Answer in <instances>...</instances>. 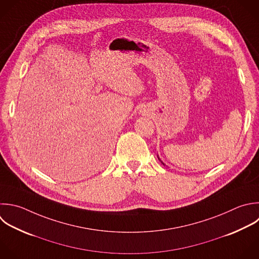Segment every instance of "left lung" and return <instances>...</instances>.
<instances>
[{
    "label": "left lung",
    "instance_id": "1",
    "mask_svg": "<svg viewBox=\"0 0 259 259\" xmlns=\"http://www.w3.org/2000/svg\"><path fill=\"white\" fill-rule=\"evenodd\" d=\"M157 157H158V159H159V160H160V158H159V156H157ZM160 161H161V160H160ZM161 163H162V164H163V165H164V166H165V164H164V163H163V162H162V161H161Z\"/></svg>",
    "mask_w": 259,
    "mask_h": 259
}]
</instances>
